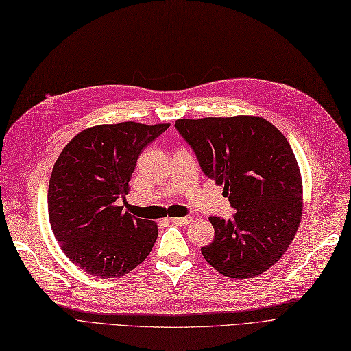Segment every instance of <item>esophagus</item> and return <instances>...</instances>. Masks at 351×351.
Here are the masks:
<instances>
[{"label": "esophagus", "instance_id": "1", "mask_svg": "<svg viewBox=\"0 0 351 351\" xmlns=\"http://www.w3.org/2000/svg\"><path fill=\"white\" fill-rule=\"evenodd\" d=\"M190 221H192V218H190V217H178V218L169 219V222H171V224H176V226H187Z\"/></svg>", "mask_w": 351, "mask_h": 351}]
</instances>
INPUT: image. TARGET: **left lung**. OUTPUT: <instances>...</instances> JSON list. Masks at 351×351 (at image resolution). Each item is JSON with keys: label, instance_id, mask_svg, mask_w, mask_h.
<instances>
[{"label": "left lung", "instance_id": "8db88e82", "mask_svg": "<svg viewBox=\"0 0 351 351\" xmlns=\"http://www.w3.org/2000/svg\"><path fill=\"white\" fill-rule=\"evenodd\" d=\"M176 129L236 209L230 219L209 218L215 236L200 249L206 262L230 278L269 269L293 241L303 209L300 169L285 136L252 115L182 119Z\"/></svg>", "mask_w": 351, "mask_h": 351}]
</instances>
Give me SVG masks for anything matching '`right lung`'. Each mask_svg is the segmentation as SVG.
<instances>
[{
  "label": "right lung",
  "mask_w": 351,
  "mask_h": 351,
  "mask_svg": "<svg viewBox=\"0 0 351 351\" xmlns=\"http://www.w3.org/2000/svg\"><path fill=\"white\" fill-rule=\"evenodd\" d=\"M169 124H101L67 143L48 187L51 228L66 256L98 278L129 274L151 253L154 221L119 206L125 200L137 158Z\"/></svg>",
  "instance_id": "1"
}]
</instances>
